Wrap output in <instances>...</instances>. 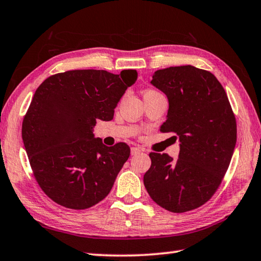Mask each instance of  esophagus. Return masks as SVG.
<instances>
[{"mask_svg":"<svg viewBox=\"0 0 261 261\" xmlns=\"http://www.w3.org/2000/svg\"><path fill=\"white\" fill-rule=\"evenodd\" d=\"M141 149L139 147H132L131 148V155H137V154H140Z\"/></svg>","mask_w":261,"mask_h":261,"instance_id":"1","label":"esophagus"}]
</instances>
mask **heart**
Instances as JSON below:
<instances>
[{
  "label": "heart",
  "instance_id": "1",
  "mask_svg": "<svg viewBox=\"0 0 261 261\" xmlns=\"http://www.w3.org/2000/svg\"><path fill=\"white\" fill-rule=\"evenodd\" d=\"M148 93H157V91H155V90H147L145 94H148Z\"/></svg>",
  "mask_w": 261,
  "mask_h": 261
}]
</instances>
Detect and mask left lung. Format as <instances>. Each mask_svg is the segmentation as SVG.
<instances>
[{
	"instance_id": "obj_1",
	"label": "left lung",
	"mask_w": 261,
	"mask_h": 261,
	"mask_svg": "<svg viewBox=\"0 0 261 261\" xmlns=\"http://www.w3.org/2000/svg\"><path fill=\"white\" fill-rule=\"evenodd\" d=\"M151 84L167 96L162 132L180 140V154L150 152L144 185L157 205L172 213L202 206L221 186L237 144V121L216 76L192 65L157 70ZM175 136V138H176Z\"/></svg>"
}]
</instances>
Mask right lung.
Wrapping results in <instances>:
<instances>
[{
    "instance_id": "1",
    "label": "right lung",
    "mask_w": 261,
    "mask_h": 261,
    "mask_svg": "<svg viewBox=\"0 0 261 261\" xmlns=\"http://www.w3.org/2000/svg\"><path fill=\"white\" fill-rule=\"evenodd\" d=\"M136 70H71L48 76L22 122V140L36 181L45 195L70 209H87L109 195L130 147L95 138L97 120L111 121Z\"/></svg>"
}]
</instances>
